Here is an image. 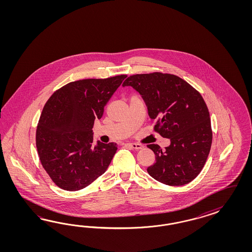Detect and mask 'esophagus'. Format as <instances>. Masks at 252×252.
Here are the masks:
<instances>
[{
  "instance_id": "obj_1",
  "label": "esophagus",
  "mask_w": 252,
  "mask_h": 252,
  "mask_svg": "<svg viewBox=\"0 0 252 252\" xmlns=\"http://www.w3.org/2000/svg\"><path fill=\"white\" fill-rule=\"evenodd\" d=\"M126 145L130 147L131 149H136V150H140L143 148V146L141 144H138V143H127Z\"/></svg>"
}]
</instances>
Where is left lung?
<instances>
[{
  "instance_id": "1",
  "label": "left lung",
  "mask_w": 252,
  "mask_h": 252,
  "mask_svg": "<svg viewBox=\"0 0 252 252\" xmlns=\"http://www.w3.org/2000/svg\"><path fill=\"white\" fill-rule=\"evenodd\" d=\"M131 86L144 99L154 130L169 138L162 151L148 145L156 161L149 175L168 186H183L195 179L210 153L213 131L210 114L200 93L179 76L154 72L130 76L123 87Z\"/></svg>"
}]
</instances>
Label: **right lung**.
Returning <instances> with one entry per match:
<instances>
[{
  "label": "right lung",
  "instance_id": "right-lung-1",
  "mask_svg": "<svg viewBox=\"0 0 252 252\" xmlns=\"http://www.w3.org/2000/svg\"><path fill=\"white\" fill-rule=\"evenodd\" d=\"M126 75L64 85L47 100L38 120L36 146L47 174L62 189H82L105 173L115 142L93 143L92 127Z\"/></svg>",
  "mask_w": 252,
  "mask_h": 252
}]
</instances>
